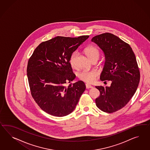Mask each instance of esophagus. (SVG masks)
I'll return each mask as SVG.
<instances>
[{
  "mask_svg": "<svg viewBox=\"0 0 150 150\" xmlns=\"http://www.w3.org/2000/svg\"><path fill=\"white\" fill-rule=\"evenodd\" d=\"M92 87H93L92 86L90 85L87 84V83L86 84V88H92Z\"/></svg>",
  "mask_w": 150,
  "mask_h": 150,
  "instance_id": "esophagus-1",
  "label": "esophagus"
}]
</instances>
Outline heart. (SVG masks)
Returning <instances> with one entry per match:
<instances>
[{"label":"heart","instance_id":"b5f03b06","mask_svg":"<svg viewBox=\"0 0 150 150\" xmlns=\"http://www.w3.org/2000/svg\"><path fill=\"white\" fill-rule=\"evenodd\" d=\"M84 52L90 60L92 61L95 59H98L100 57V51L98 49L93 45H88L84 49ZM77 57V52H74L70 55L69 62L72 68L76 67V59ZM97 76V73L95 71H88L83 70L79 74L78 77L83 81L87 83H92L95 81Z\"/></svg>","mask_w":150,"mask_h":150}]
</instances>
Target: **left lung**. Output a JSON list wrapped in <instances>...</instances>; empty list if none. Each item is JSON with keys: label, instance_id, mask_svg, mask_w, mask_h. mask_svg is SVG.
I'll use <instances>...</instances> for the list:
<instances>
[{"label": "left lung", "instance_id": "8db88e82", "mask_svg": "<svg viewBox=\"0 0 150 150\" xmlns=\"http://www.w3.org/2000/svg\"><path fill=\"white\" fill-rule=\"evenodd\" d=\"M104 53L105 63L101 81H112L110 86H96L100 95L97 107L106 113H113L125 106L135 94L140 81V71L131 47L118 37L105 33L93 37Z\"/></svg>", "mask_w": 150, "mask_h": 150}]
</instances>
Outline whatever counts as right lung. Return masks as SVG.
I'll list each match as a JSON object with an SVG mask.
<instances>
[{"label": "right lung", "instance_id": "right-lung-1", "mask_svg": "<svg viewBox=\"0 0 150 150\" xmlns=\"http://www.w3.org/2000/svg\"><path fill=\"white\" fill-rule=\"evenodd\" d=\"M88 37H55L40 44L28 60L27 75L31 95L47 113L64 117L75 108L86 86L78 81L65 86L76 77L69 60Z\"/></svg>", "mask_w": 150, "mask_h": 150}]
</instances>
